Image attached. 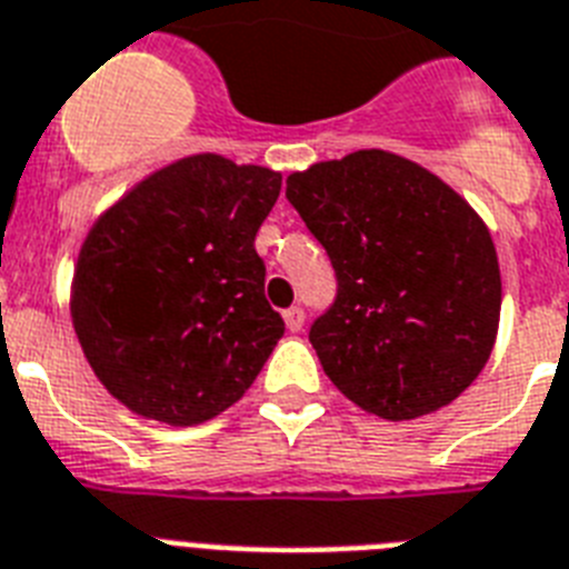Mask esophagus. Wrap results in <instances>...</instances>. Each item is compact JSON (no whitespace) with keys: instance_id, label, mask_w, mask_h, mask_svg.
I'll return each instance as SVG.
<instances>
[{"instance_id":"34e87169","label":"esophagus","mask_w":569,"mask_h":569,"mask_svg":"<svg viewBox=\"0 0 569 569\" xmlns=\"http://www.w3.org/2000/svg\"><path fill=\"white\" fill-rule=\"evenodd\" d=\"M303 318H307V316H303V309H300V307H292V309H286V312H283L286 327H289L292 332H298L300 327H303Z\"/></svg>"}]
</instances>
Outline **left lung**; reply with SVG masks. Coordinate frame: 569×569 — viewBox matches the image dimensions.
<instances>
[{"instance_id":"left-lung-1","label":"left lung","mask_w":569,"mask_h":569,"mask_svg":"<svg viewBox=\"0 0 569 569\" xmlns=\"http://www.w3.org/2000/svg\"><path fill=\"white\" fill-rule=\"evenodd\" d=\"M286 198L339 280L332 307L309 327L332 386L386 420L452 403L500 327V262L473 207L380 149L289 174Z\"/></svg>"}]
</instances>
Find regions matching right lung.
<instances>
[{
  "mask_svg": "<svg viewBox=\"0 0 569 569\" xmlns=\"http://www.w3.org/2000/svg\"><path fill=\"white\" fill-rule=\"evenodd\" d=\"M280 180L221 154L183 157L90 228L72 325L92 373L131 412L196 427L251 389L286 330L253 248Z\"/></svg>",
  "mask_w": 569,
  "mask_h": 569,
  "instance_id": "1",
  "label": "right lung"
}]
</instances>
